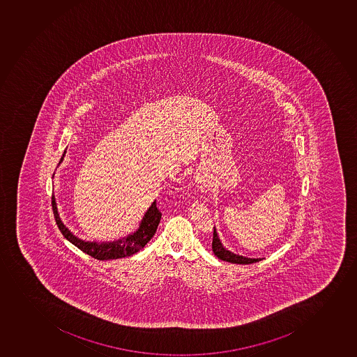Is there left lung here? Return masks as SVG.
<instances>
[{"label":"left lung","mask_w":357,"mask_h":357,"mask_svg":"<svg viewBox=\"0 0 357 357\" xmlns=\"http://www.w3.org/2000/svg\"><path fill=\"white\" fill-rule=\"evenodd\" d=\"M212 250L215 256L224 261H229V263H234V264H252L256 261H261V258H248L232 253L229 250L225 249L222 246L220 239L217 236L215 232V227H213V238H212Z\"/></svg>","instance_id":"8db88e82"}]
</instances>
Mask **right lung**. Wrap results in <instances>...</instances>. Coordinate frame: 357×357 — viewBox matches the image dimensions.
<instances>
[{
	"label": "right lung",
	"mask_w": 357,
	"mask_h": 357,
	"mask_svg": "<svg viewBox=\"0 0 357 357\" xmlns=\"http://www.w3.org/2000/svg\"><path fill=\"white\" fill-rule=\"evenodd\" d=\"M62 159H63V155L60 159V162H61ZM52 206H53L54 218H55L59 230L61 231V234H63V237L77 246V249H80L81 251H84V253H87L89 256H92L93 258L99 259V261L128 257L130 255L138 252L139 250H142L152 239L161 219V212L159 211V208L157 207V200H154L153 204L149 208V211L146 212L145 217L142 218L140 227H139L138 230L135 231V234H130L126 238H123V239L116 241V242H84V241L75 237L62 224L61 219L59 217L58 208H56V203H55L54 196H52Z\"/></svg>",
	"instance_id": "add662e5"
}]
</instances>
